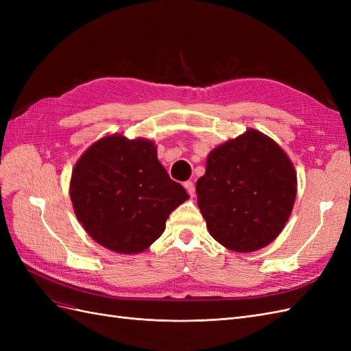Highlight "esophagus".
Here are the masks:
<instances>
[{"mask_svg":"<svg viewBox=\"0 0 351 351\" xmlns=\"http://www.w3.org/2000/svg\"><path fill=\"white\" fill-rule=\"evenodd\" d=\"M184 187H186V190H187L190 195H192V196L195 195V184H193V182H186Z\"/></svg>","mask_w":351,"mask_h":351,"instance_id":"obj_1","label":"esophagus"}]
</instances>
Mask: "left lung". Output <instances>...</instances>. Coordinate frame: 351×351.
<instances>
[{"label": "left lung", "instance_id": "obj_1", "mask_svg": "<svg viewBox=\"0 0 351 351\" xmlns=\"http://www.w3.org/2000/svg\"><path fill=\"white\" fill-rule=\"evenodd\" d=\"M196 193L212 237L230 250L256 252L289 221L297 173L277 142L249 129L209 152Z\"/></svg>", "mask_w": 351, "mask_h": 351}]
</instances>
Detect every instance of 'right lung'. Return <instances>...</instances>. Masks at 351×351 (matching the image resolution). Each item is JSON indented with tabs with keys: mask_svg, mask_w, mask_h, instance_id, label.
I'll return each mask as SVG.
<instances>
[{
	"mask_svg": "<svg viewBox=\"0 0 351 351\" xmlns=\"http://www.w3.org/2000/svg\"><path fill=\"white\" fill-rule=\"evenodd\" d=\"M70 199L95 241L134 254L162 234L167 218L189 195L158 161L155 142L114 133L82 154L71 173Z\"/></svg>",
	"mask_w": 351,
	"mask_h": 351,
	"instance_id": "1",
	"label": "right lung"
}]
</instances>
